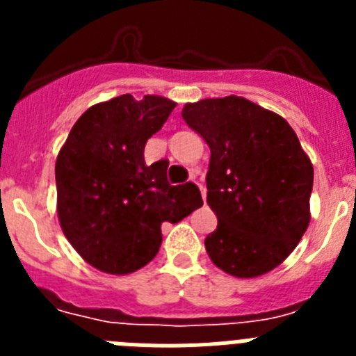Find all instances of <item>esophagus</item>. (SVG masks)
Here are the masks:
<instances>
[{"label": "esophagus", "mask_w": 356, "mask_h": 356, "mask_svg": "<svg viewBox=\"0 0 356 356\" xmlns=\"http://www.w3.org/2000/svg\"><path fill=\"white\" fill-rule=\"evenodd\" d=\"M194 184H196L197 185V187H200V191H201V197H203V201H205V193H207V191H205V187H203V184H200V181H194Z\"/></svg>", "instance_id": "obj_1"}]
</instances>
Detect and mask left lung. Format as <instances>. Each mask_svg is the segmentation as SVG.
I'll list each match as a JSON object with an SVG mask.
<instances>
[{
    "label": "left lung",
    "instance_id": "left-lung-1",
    "mask_svg": "<svg viewBox=\"0 0 356 356\" xmlns=\"http://www.w3.org/2000/svg\"><path fill=\"white\" fill-rule=\"evenodd\" d=\"M181 118L210 147V260L235 278L273 271L310 222L314 165L298 135L282 115L241 96L187 103Z\"/></svg>",
    "mask_w": 356,
    "mask_h": 356
}]
</instances>
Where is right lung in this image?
Wrapping results in <instances>:
<instances>
[{"instance_id": "add662e5", "label": "right lung", "mask_w": 356, "mask_h": 356, "mask_svg": "<svg viewBox=\"0 0 356 356\" xmlns=\"http://www.w3.org/2000/svg\"><path fill=\"white\" fill-rule=\"evenodd\" d=\"M176 106L162 96L112 97L85 110L55 163L62 232L97 271L130 275L153 260L162 222L203 205L194 184L171 185L168 160L146 165L144 146Z\"/></svg>"}]
</instances>
